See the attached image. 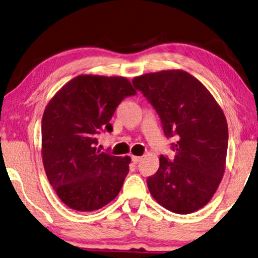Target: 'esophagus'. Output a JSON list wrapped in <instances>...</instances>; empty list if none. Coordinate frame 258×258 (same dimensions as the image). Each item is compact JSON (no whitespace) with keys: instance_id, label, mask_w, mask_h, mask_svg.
Returning <instances> with one entry per match:
<instances>
[{"instance_id":"34e87169","label":"esophagus","mask_w":258,"mask_h":258,"mask_svg":"<svg viewBox=\"0 0 258 258\" xmlns=\"http://www.w3.org/2000/svg\"><path fill=\"white\" fill-rule=\"evenodd\" d=\"M141 159H142V157H138V156H132V161H133L134 163H138V162H140V161H141Z\"/></svg>"}]
</instances>
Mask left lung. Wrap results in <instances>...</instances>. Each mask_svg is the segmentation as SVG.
<instances>
[{"label": "left lung", "mask_w": 258, "mask_h": 258, "mask_svg": "<svg viewBox=\"0 0 258 258\" xmlns=\"http://www.w3.org/2000/svg\"><path fill=\"white\" fill-rule=\"evenodd\" d=\"M160 117L174 159L160 156V167L148 177L150 193L163 208L188 214L207 204L221 181L228 149V125L209 90L185 71L169 70L135 78Z\"/></svg>", "instance_id": "left-lung-1"}]
</instances>
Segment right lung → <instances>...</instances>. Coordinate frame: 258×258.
<instances>
[{"instance_id":"obj_1","label":"right lung","mask_w":258,"mask_h":258,"mask_svg":"<svg viewBox=\"0 0 258 258\" xmlns=\"http://www.w3.org/2000/svg\"><path fill=\"white\" fill-rule=\"evenodd\" d=\"M137 95L121 77L79 76L53 97L41 120V154L50 185L64 204L81 212L111 202L130 170V157L97 149L98 134L111 132L121 100Z\"/></svg>"}]
</instances>
